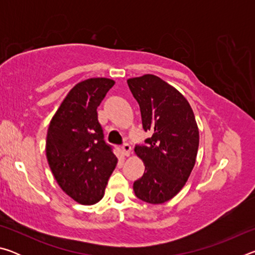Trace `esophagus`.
<instances>
[{"label": "esophagus", "instance_id": "obj_1", "mask_svg": "<svg viewBox=\"0 0 255 255\" xmlns=\"http://www.w3.org/2000/svg\"><path fill=\"white\" fill-rule=\"evenodd\" d=\"M122 152H123L125 156H129V155H130V153H131V146L129 145L128 143H125L122 146Z\"/></svg>", "mask_w": 255, "mask_h": 255}]
</instances>
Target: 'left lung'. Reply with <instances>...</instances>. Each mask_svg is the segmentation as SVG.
<instances>
[{
    "label": "left lung",
    "instance_id": "1",
    "mask_svg": "<svg viewBox=\"0 0 255 255\" xmlns=\"http://www.w3.org/2000/svg\"><path fill=\"white\" fill-rule=\"evenodd\" d=\"M140 108L145 131L152 137L136 145L145 172L133 182L138 199L153 205L173 198L195 166L199 130L195 115L182 94L159 77L146 74L127 81Z\"/></svg>",
    "mask_w": 255,
    "mask_h": 255
}]
</instances>
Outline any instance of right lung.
<instances>
[{
  "label": "right lung",
  "mask_w": 255,
  "mask_h": 255,
  "mask_svg": "<svg viewBox=\"0 0 255 255\" xmlns=\"http://www.w3.org/2000/svg\"><path fill=\"white\" fill-rule=\"evenodd\" d=\"M115 82L89 79L73 88L49 124L46 155L64 192L81 205L102 199L117 157L107 144L98 107Z\"/></svg>",
  "instance_id": "add662e5"
}]
</instances>
